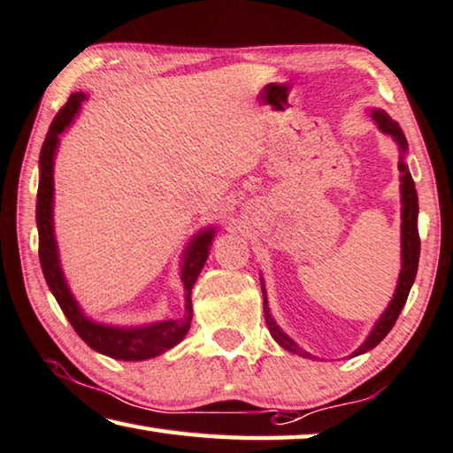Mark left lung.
<instances>
[{"label":"left lung","instance_id":"1","mask_svg":"<svg viewBox=\"0 0 453 453\" xmlns=\"http://www.w3.org/2000/svg\"><path fill=\"white\" fill-rule=\"evenodd\" d=\"M374 117V121L378 123L380 129L384 133L392 134V137L398 141V145L402 150L408 149V141H406V134H403L402 127L392 121L388 113L384 111H374L372 113ZM400 173H402V273H400V280H398V288H395V295L392 298L390 306L386 308V312L382 314V319L378 320V324L374 326V330L370 332V336L366 342H364L358 350L354 352V356L364 354L372 350V348L378 346L382 340L386 338L388 332L392 330V326L398 320V316L402 312L403 304H406L408 295H410V288L411 284L416 280V273H418V260H419V234H418V193H416V185H414V179H411L408 165L400 161ZM263 296H265V320H266V326L271 330L273 338L279 342L284 350L288 352H295L298 356H308L311 358V354L304 352L303 348L296 346L292 340L284 334V332L276 326L274 320L271 319V314H268V308H266V295H265V288H263Z\"/></svg>","mask_w":453,"mask_h":453}]
</instances>
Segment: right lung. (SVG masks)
<instances>
[{"label":"right lung","instance_id":"add662e5","mask_svg":"<svg viewBox=\"0 0 453 453\" xmlns=\"http://www.w3.org/2000/svg\"><path fill=\"white\" fill-rule=\"evenodd\" d=\"M81 101H85L83 93H73L69 101L63 105L50 125V131L45 134L42 153H39V188H37V231H39V263L45 276V282L53 292L55 300L61 306L63 314L67 316L71 326L83 340L87 346L111 358L117 360H147L169 350L174 344H179L190 326L193 319V306H190V290L196 280L198 273L204 266V260L209 257V247L212 241V231H204L195 236L187 249L185 263H182L180 280L187 290V314L180 320H166L153 324V326L142 328H113L99 326L85 319L79 311L77 303L71 296L65 280H63L58 247L53 239V222H51V203H53V155L58 147L59 133L71 123V119L77 113Z\"/></svg>","mask_w":453,"mask_h":453}]
</instances>
